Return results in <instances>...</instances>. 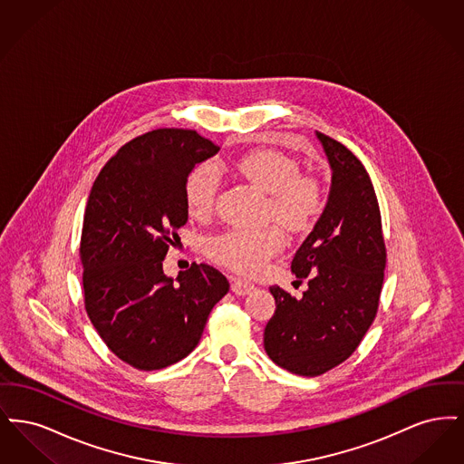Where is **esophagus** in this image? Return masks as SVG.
<instances>
[{
  "mask_svg": "<svg viewBox=\"0 0 464 464\" xmlns=\"http://www.w3.org/2000/svg\"><path fill=\"white\" fill-rule=\"evenodd\" d=\"M231 290H233L237 295H246V294H252V292L256 290V285L250 284V282H245L242 278H233Z\"/></svg>",
  "mask_w": 464,
  "mask_h": 464,
  "instance_id": "esophagus-1",
  "label": "esophagus"
}]
</instances>
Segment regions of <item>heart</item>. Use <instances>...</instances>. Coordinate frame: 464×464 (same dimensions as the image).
<instances>
[{"label":"heart","mask_w":464,"mask_h":464,"mask_svg":"<svg viewBox=\"0 0 464 464\" xmlns=\"http://www.w3.org/2000/svg\"><path fill=\"white\" fill-rule=\"evenodd\" d=\"M237 172L267 195L266 216L288 231H303L311 226L324 205L320 180L299 174L292 156L275 150H256L235 161ZM219 189V172L214 163H201L186 180L184 197L193 216L205 218L214 210ZM284 233L275 226L259 229H229L214 237L208 256L240 273H257L284 246Z\"/></svg>","instance_id":"heart-1"}]
</instances>
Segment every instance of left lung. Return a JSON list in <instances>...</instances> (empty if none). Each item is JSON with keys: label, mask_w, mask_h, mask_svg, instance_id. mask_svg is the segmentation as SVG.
Masks as SVG:
<instances>
[{"label": "left lung", "mask_w": 464, "mask_h": 464, "mask_svg": "<svg viewBox=\"0 0 464 464\" xmlns=\"http://www.w3.org/2000/svg\"><path fill=\"white\" fill-rule=\"evenodd\" d=\"M316 137L332 170L327 205L290 269L308 282L301 297L269 287L275 314L265 329L267 356L297 375L325 374L350 358L374 322L386 246L374 186L362 161L325 133Z\"/></svg>", "instance_id": "left-lung-1"}]
</instances>
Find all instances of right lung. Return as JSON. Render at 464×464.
I'll list each match as a JSON object with an SVG mask.
<instances>
[{"instance_id":"add662e5","label":"right lung","mask_w":464,"mask_h":464,"mask_svg":"<svg viewBox=\"0 0 464 464\" xmlns=\"http://www.w3.org/2000/svg\"><path fill=\"white\" fill-rule=\"evenodd\" d=\"M219 148L195 130L158 129L118 150L90 189L80 257L85 309L112 353L160 371L191 353L229 282L193 263L176 280L163 259L188 222L191 170Z\"/></svg>"}]
</instances>
